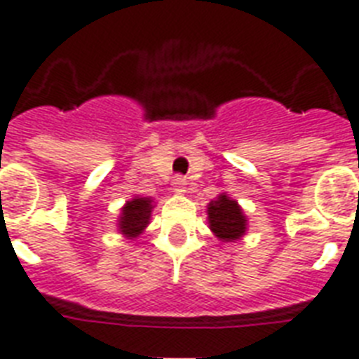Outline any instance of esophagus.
<instances>
[{"label":"esophagus","mask_w":359,"mask_h":359,"mask_svg":"<svg viewBox=\"0 0 359 359\" xmlns=\"http://www.w3.org/2000/svg\"><path fill=\"white\" fill-rule=\"evenodd\" d=\"M186 184H188V182H186V179L184 177H180V175H177V177H175L173 179V190L177 191V194H184L186 191Z\"/></svg>","instance_id":"1"}]
</instances>
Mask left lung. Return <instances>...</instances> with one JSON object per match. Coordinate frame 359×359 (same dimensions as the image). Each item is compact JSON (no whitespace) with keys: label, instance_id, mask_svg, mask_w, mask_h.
Returning <instances> with one entry per match:
<instances>
[{"label":"left lung","instance_id":"obj_1","mask_svg":"<svg viewBox=\"0 0 359 359\" xmlns=\"http://www.w3.org/2000/svg\"><path fill=\"white\" fill-rule=\"evenodd\" d=\"M208 227L214 235L224 242H233L245 235L248 219H245L242 208L235 199L222 194L218 199L208 203Z\"/></svg>","mask_w":359,"mask_h":359}]
</instances>
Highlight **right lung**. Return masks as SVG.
Returning a JSON list of instances; mask_svg holds the SVG:
<instances>
[{
    "label": "right lung",
    "mask_w": 359,
    "mask_h": 359,
    "mask_svg": "<svg viewBox=\"0 0 359 359\" xmlns=\"http://www.w3.org/2000/svg\"><path fill=\"white\" fill-rule=\"evenodd\" d=\"M152 212L151 197H135L132 201H126V205L121 210L119 231L126 238H135L143 233Z\"/></svg>",
    "instance_id": "right-lung-1"
}]
</instances>
